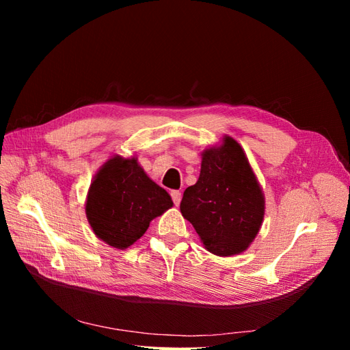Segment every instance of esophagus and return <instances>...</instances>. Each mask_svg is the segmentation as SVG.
<instances>
[{"instance_id":"obj_1","label":"esophagus","mask_w":350,"mask_h":350,"mask_svg":"<svg viewBox=\"0 0 350 350\" xmlns=\"http://www.w3.org/2000/svg\"><path fill=\"white\" fill-rule=\"evenodd\" d=\"M171 197L174 200V204L178 206L179 203H181V191H178V189H174V191H171Z\"/></svg>"}]
</instances>
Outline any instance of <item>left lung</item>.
Wrapping results in <instances>:
<instances>
[{"instance_id":"1","label":"left lung","mask_w":350,"mask_h":350,"mask_svg":"<svg viewBox=\"0 0 350 350\" xmlns=\"http://www.w3.org/2000/svg\"><path fill=\"white\" fill-rule=\"evenodd\" d=\"M181 213L216 256L239 254L256 238L264 217V196L234 139L225 137L217 149L203 152L198 181L184 191Z\"/></svg>"}]
</instances>
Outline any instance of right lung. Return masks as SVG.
<instances>
[{
	"label": "right lung",
	"mask_w": 350,
	"mask_h": 350,
	"mask_svg": "<svg viewBox=\"0 0 350 350\" xmlns=\"http://www.w3.org/2000/svg\"><path fill=\"white\" fill-rule=\"evenodd\" d=\"M172 204L166 189L154 184L134 157L115 156L93 179L86 215L98 238L124 250L140 239L150 221Z\"/></svg>",
	"instance_id": "obj_1"
}]
</instances>
